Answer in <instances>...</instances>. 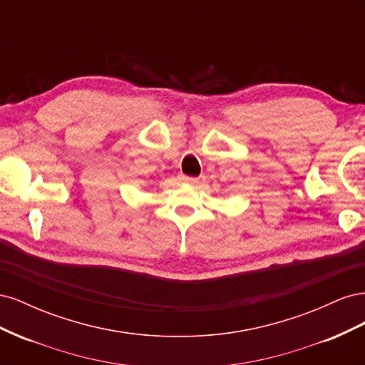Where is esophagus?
<instances>
[{
  "mask_svg": "<svg viewBox=\"0 0 365 365\" xmlns=\"http://www.w3.org/2000/svg\"><path fill=\"white\" fill-rule=\"evenodd\" d=\"M182 180L185 182H189V184H197V182H200V178H195V176H182Z\"/></svg>",
  "mask_w": 365,
  "mask_h": 365,
  "instance_id": "34e87169",
  "label": "esophagus"
}]
</instances>
